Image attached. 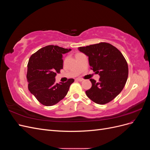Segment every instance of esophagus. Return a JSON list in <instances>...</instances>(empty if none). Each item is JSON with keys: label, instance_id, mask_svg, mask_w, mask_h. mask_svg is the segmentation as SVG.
<instances>
[{"label": "esophagus", "instance_id": "obj_1", "mask_svg": "<svg viewBox=\"0 0 150 150\" xmlns=\"http://www.w3.org/2000/svg\"><path fill=\"white\" fill-rule=\"evenodd\" d=\"M76 81H80V82H81V81H83V79H81V78H77V79H76Z\"/></svg>", "mask_w": 150, "mask_h": 150}]
</instances>
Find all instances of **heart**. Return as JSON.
<instances>
[{
  "label": "heart",
  "mask_w": 150,
  "mask_h": 150,
  "mask_svg": "<svg viewBox=\"0 0 150 150\" xmlns=\"http://www.w3.org/2000/svg\"><path fill=\"white\" fill-rule=\"evenodd\" d=\"M79 54V53H77V54Z\"/></svg>",
  "instance_id": "b5f03b06"
}]
</instances>
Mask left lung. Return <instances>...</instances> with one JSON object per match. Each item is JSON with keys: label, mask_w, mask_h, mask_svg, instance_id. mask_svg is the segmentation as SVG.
Wrapping results in <instances>:
<instances>
[{"label": "left lung", "mask_w": 150, "mask_h": 150, "mask_svg": "<svg viewBox=\"0 0 150 150\" xmlns=\"http://www.w3.org/2000/svg\"><path fill=\"white\" fill-rule=\"evenodd\" d=\"M79 49L89 57L91 69L100 76L98 82L90 79L92 86L86 91L87 96L99 104L111 101L121 92L128 79V66L125 57L116 47L107 42Z\"/></svg>", "instance_id": "8db88e82"}]
</instances>
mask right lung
Segmentation results:
<instances>
[{"label":"right lung","mask_w":150,"mask_h":150,"mask_svg":"<svg viewBox=\"0 0 150 150\" xmlns=\"http://www.w3.org/2000/svg\"><path fill=\"white\" fill-rule=\"evenodd\" d=\"M71 51L57 46H45L30 56L28 64V89L38 101L46 106L54 105L64 98L74 79L56 83L55 77L63 68L62 54Z\"/></svg>","instance_id":"1"}]
</instances>
